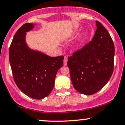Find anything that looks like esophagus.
Returning <instances> with one entry per match:
<instances>
[{
    "instance_id": "1",
    "label": "esophagus",
    "mask_w": 125,
    "mask_h": 125,
    "mask_svg": "<svg viewBox=\"0 0 125 125\" xmlns=\"http://www.w3.org/2000/svg\"><path fill=\"white\" fill-rule=\"evenodd\" d=\"M67 61H68V59L67 58L65 57L64 59V65H67Z\"/></svg>"
}]
</instances>
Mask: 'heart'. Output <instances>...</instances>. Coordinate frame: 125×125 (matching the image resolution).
<instances>
[{"label": "heart", "mask_w": 125, "mask_h": 125, "mask_svg": "<svg viewBox=\"0 0 125 125\" xmlns=\"http://www.w3.org/2000/svg\"><path fill=\"white\" fill-rule=\"evenodd\" d=\"M83 38V35H81V36L80 37V41H82Z\"/></svg>", "instance_id": "heart-1"}]
</instances>
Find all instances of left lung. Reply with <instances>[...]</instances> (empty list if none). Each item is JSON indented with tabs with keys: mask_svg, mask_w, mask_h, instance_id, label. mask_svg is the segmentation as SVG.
<instances>
[{
	"mask_svg": "<svg viewBox=\"0 0 125 125\" xmlns=\"http://www.w3.org/2000/svg\"><path fill=\"white\" fill-rule=\"evenodd\" d=\"M96 26L92 40L68 57L73 86L78 92L86 95L102 89L114 70V44L104 26L98 21H96Z\"/></svg>",
	"mask_w": 125,
	"mask_h": 125,
	"instance_id": "1",
	"label": "left lung"
}]
</instances>
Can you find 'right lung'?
I'll return each instance as SVG.
<instances>
[{
    "label": "right lung",
    "mask_w": 125,
    "mask_h": 125,
    "mask_svg": "<svg viewBox=\"0 0 125 125\" xmlns=\"http://www.w3.org/2000/svg\"><path fill=\"white\" fill-rule=\"evenodd\" d=\"M34 25L26 23L17 31L9 49L10 63L18 88L29 97L41 100L53 90L57 72L63 65L64 56L51 57L30 49L27 32Z\"/></svg>",
    "instance_id": "add662e5"
}]
</instances>
